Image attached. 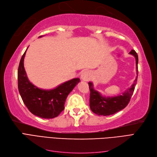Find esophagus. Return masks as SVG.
I'll use <instances>...</instances> for the list:
<instances>
[{
	"instance_id": "obj_1",
	"label": "esophagus",
	"mask_w": 157,
	"mask_h": 157,
	"mask_svg": "<svg viewBox=\"0 0 157 157\" xmlns=\"http://www.w3.org/2000/svg\"><path fill=\"white\" fill-rule=\"evenodd\" d=\"M91 77L92 75L89 71H84L81 75V78L84 81H88V80L91 78Z\"/></svg>"
}]
</instances>
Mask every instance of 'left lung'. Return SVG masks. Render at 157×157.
<instances>
[{"mask_svg":"<svg viewBox=\"0 0 157 157\" xmlns=\"http://www.w3.org/2000/svg\"><path fill=\"white\" fill-rule=\"evenodd\" d=\"M130 53L134 56L136 58V69L137 75H138V67H137L138 56H137L136 51L134 50H132ZM137 77H136L135 82L131 88L128 89L124 93H123L122 95L112 98L103 97L98 91L94 90L93 84L90 82L88 83L90 91V107L92 112L98 115L108 116L113 115V114L124 109L128 105V103L130 102L131 97L134 93L137 83Z\"/></svg>","mask_w":157,"mask_h":157,"instance_id":"left-lung-1","label":"left lung"}]
</instances>
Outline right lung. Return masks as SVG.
Listing matches in <instances>:
<instances>
[{"label":"right lung","mask_w":157,"mask_h":157,"mask_svg":"<svg viewBox=\"0 0 157 157\" xmlns=\"http://www.w3.org/2000/svg\"><path fill=\"white\" fill-rule=\"evenodd\" d=\"M26 50L21 57L17 71L18 90L22 100L33 115L43 118L58 117L63 111L66 98L80 79L73 78L53 90L38 88L28 80L23 66Z\"/></svg>","instance_id":"right-lung-1"}]
</instances>
